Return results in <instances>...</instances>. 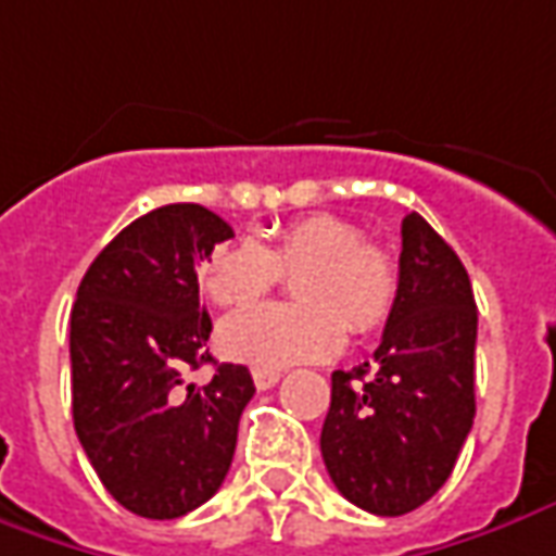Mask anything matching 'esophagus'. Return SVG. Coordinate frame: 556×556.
Returning a JSON list of instances; mask_svg holds the SVG:
<instances>
[{
  "mask_svg": "<svg viewBox=\"0 0 556 556\" xmlns=\"http://www.w3.org/2000/svg\"><path fill=\"white\" fill-rule=\"evenodd\" d=\"M279 377H282V374H279L277 368H255V371H252V380H255V387L258 389L277 387Z\"/></svg>",
  "mask_w": 556,
  "mask_h": 556,
  "instance_id": "34e87169",
  "label": "esophagus"
}]
</instances>
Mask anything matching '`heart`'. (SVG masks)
<instances>
[{"label":"heart","mask_w":556,"mask_h":556,"mask_svg":"<svg viewBox=\"0 0 556 556\" xmlns=\"http://www.w3.org/2000/svg\"><path fill=\"white\" fill-rule=\"evenodd\" d=\"M294 304H264L218 326V350L255 368L334 356L346 328L368 334L389 319L399 298V264L387 249L362 240L341 215H304L279 228L277 240H237L203 264V289L218 307H247L294 274Z\"/></svg>","instance_id":"b5f03b06"}]
</instances>
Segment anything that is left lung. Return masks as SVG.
<instances>
[{
  "label": "left lung",
  "instance_id": "8db88e82",
  "mask_svg": "<svg viewBox=\"0 0 556 556\" xmlns=\"http://www.w3.org/2000/svg\"><path fill=\"white\" fill-rule=\"evenodd\" d=\"M475 341L466 267L420 213L405 215L383 341L371 362L331 374L319 447L341 496L399 517L444 486L475 420Z\"/></svg>",
  "mask_w": 556,
  "mask_h": 556
}]
</instances>
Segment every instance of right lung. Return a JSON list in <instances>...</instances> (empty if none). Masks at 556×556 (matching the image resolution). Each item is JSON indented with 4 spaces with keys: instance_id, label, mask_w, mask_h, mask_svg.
<instances>
[{
    "instance_id": "obj_1",
    "label": "right lung",
    "mask_w": 556,
    "mask_h": 556,
    "mask_svg": "<svg viewBox=\"0 0 556 556\" xmlns=\"http://www.w3.org/2000/svg\"><path fill=\"white\" fill-rule=\"evenodd\" d=\"M230 237L200 203L157 206L93 258L72 304L75 432L105 490L149 520L213 500L255 395L243 365H218L203 387L185 380L213 362L198 264Z\"/></svg>"
}]
</instances>
